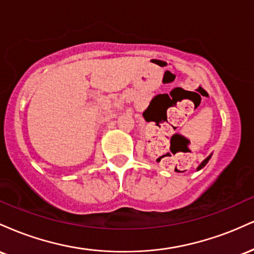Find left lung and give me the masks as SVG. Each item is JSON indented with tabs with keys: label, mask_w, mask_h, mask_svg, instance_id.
Wrapping results in <instances>:
<instances>
[{
	"label": "left lung",
	"mask_w": 254,
	"mask_h": 254,
	"mask_svg": "<svg viewBox=\"0 0 254 254\" xmlns=\"http://www.w3.org/2000/svg\"><path fill=\"white\" fill-rule=\"evenodd\" d=\"M210 157H211V155H209L208 157H206V159H205V160H204V161L202 162V164H200L199 166H198V167H197V171L202 170V168L204 167V166H205L206 164H208V161H209V160H210Z\"/></svg>",
	"instance_id": "1"
}]
</instances>
